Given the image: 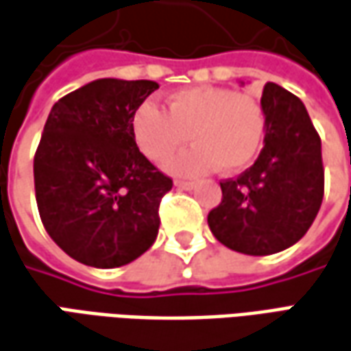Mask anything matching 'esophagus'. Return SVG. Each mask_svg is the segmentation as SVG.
Returning <instances> with one entry per match:
<instances>
[{"label": "esophagus", "instance_id": "1", "mask_svg": "<svg viewBox=\"0 0 351 351\" xmlns=\"http://www.w3.org/2000/svg\"><path fill=\"white\" fill-rule=\"evenodd\" d=\"M176 188H182V190H192L195 188V182H190V180H175Z\"/></svg>", "mask_w": 351, "mask_h": 351}]
</instances>
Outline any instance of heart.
<instances>
[{"label":"heart","mask_w":351,"mask_h":351,"mask_svg":"<svg viewBox=\"0 0 351 351\" xmlns=\"http://www.w3.org/2000/svg\"><path fill=\"white\" fill-rule=\"evenodd\" d=\"M267 117L254 95L217 86H194L171 94L161 111L144 101L130 119V132L140 154L159 163L188 140L192 147L167 161V171L197 176L223 169L242 171L259 154Z\"/></svg>","instance_id":"obj_1"}]
</instances>
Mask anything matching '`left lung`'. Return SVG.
<instances>
[{
  "instance_id": "8db88e82",
  "label": "left lung",
  "mask_w": 351,
  "mask_h": 351,
  "mask_svg": "<svg viewBox=\"0 0 351 351\" xmlns=\"http://www.w3.org/2000/svg\"><path fill=\"white\" fill-rule=\"evenodd\" d=\"M261 106L263 149L238 178L221 182L223 199L207 215L217 240L245 256L294 245L315 221L325 190L321 138L302 99L267 82Z\"/></svg>"
}]
</instances>
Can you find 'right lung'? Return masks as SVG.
<instances>
[{
  "label": "right lung",
  "instance_id": "obj_1",
  "mask_svg": "<svg viewBox=\"0 0 351 351\" xmlns=\"http://www.w3.org/2000/svg\"><path fill=\"white\" fill-rule=\"evenodd\" d=\"M159 84L99 78L51 107L34 157L47 234L84 265L113 269L156 242L159 202L173 180L145 159L130 119Z\"/></svg>",
  "mask_w": 351,
  "mask_h": 351
}]
</instances>
